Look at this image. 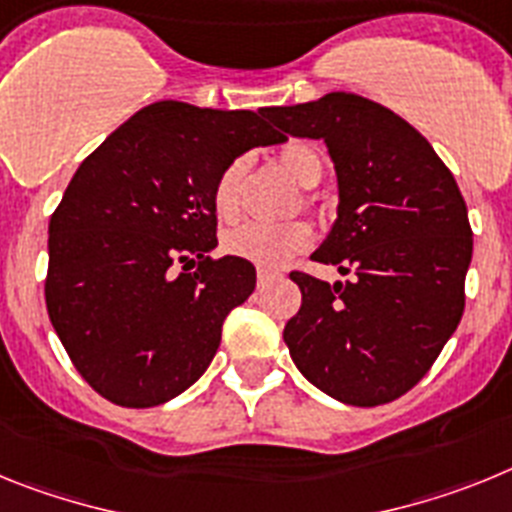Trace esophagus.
<instances>
[{
    "label": "esophagus",
    "instance_id": "1",
    "mask_svg": "<svg viewBox=\"0 0 512 512\" xmlns=\"http://www.w3.org/2000/svg\"><path fill=\"white\" fill-rule=\"evenodd\" d=\"M270 281H275L273 270H257V286L265 288Z\"/></svg>",
    "mask_w": 512,
    "mask_h": 512
}]
</instances>
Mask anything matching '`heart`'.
<instances>
[{"instance_id":"1","label":"heart","mask_w":512,"mask_h":512,"mask_svg":"<svg viewBox=\"0 0 512 512\" xmlns=\"http://www.w3.org/2000/svg\"><path fill=\"white\" fill-rule=\"evenodd\" d=\"M278 164L291 180H296L304 188L319 185L324 175V162L319 151L309 144H288L278 154ZM247 177V159H234L219 172L211 190L213 211L221 221L239 219L242 211V185ZM306 206H314V198L306 195ZM311 229L304 221H288V224L265 226V224H242L237 229H229L221 239L226 255L247 260L257 268H281L309 247Z\"/></svg>"}]
</instances>
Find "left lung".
<instances>
[{
  "label": "left lung",
  "mask_w": 512,
  "mask_h": 512,
  "mask_svg": "<svg viewBox=\"0 0 512 512\" xmlns=\"http://www.w3.org/2000/svg\"><path fill=\"white\" fill-rule=\"evenodd\" d=\"M281 131L327 144L337 219L314 260L345 283L291 273L301 309L283 340L311 384L353 407L407 394L464 314L471 226L461 190L433 146L379 102L330 92L265 108Z\"/></svg>",
  "instance_id": "1"
}]
</instances>
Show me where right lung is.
I'll return each instance as SVG.
<instances>
[{
    "label": "right lung",
    "mask_w": 512,
    "mask_h": 512,
    "mask_svg": "<svg viewBox=\"0 0 512 512\" xmlns=\"http://www.w3.org/2000/svg\"><path fill=\"white\" fill-rule=\"evenodd\" d=\"M283 141L265 108L162 100L79 164L48 224L46 306L97 394L157 407L206 373L226 314L257 281L252 262L208 255L213 182L244 151Z\"/></svg>",
    "instance_id": "obj_1"
}]
</instances>
